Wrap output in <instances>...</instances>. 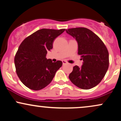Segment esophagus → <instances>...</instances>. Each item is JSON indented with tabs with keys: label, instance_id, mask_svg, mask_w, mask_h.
<instances>
[{
	"label": "esophagus",
	"instance_id": "34e87169",
	"mask_svg": "<svg viewBox=\"0 0 121 121\" xmlns=\"http://www.w3.org/2000/svg\"><path fill=\"white\" fill-rule=\"evenodd\" d=\"M62 64H63V65L66 64L67 63V61H65V60H62Z\"/></svg>",
	"mask_w": 121,
	"mask_h": 121
}]
</instances>
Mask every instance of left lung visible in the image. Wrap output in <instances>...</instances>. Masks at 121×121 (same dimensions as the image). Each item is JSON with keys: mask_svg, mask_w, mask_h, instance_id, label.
<instances>
[{"mask_svg": "<svg viewBox=\"0 0 121 121\" xmlns=\"http://www.w3.org/2000/svg\"><path fill=\"white\" fill-rule=\"evenodd\" d=\"M66 32L77 40L78 54L84 61L81 68L73 67L69 78L80 88H93L103 79L109 68L108 49L101 39L86 28H69Z\"/></svg>", "mask_w": 121, "mask_h": 121, "instance_id": "8db88e82", "label": "left lung"}]
</instances>
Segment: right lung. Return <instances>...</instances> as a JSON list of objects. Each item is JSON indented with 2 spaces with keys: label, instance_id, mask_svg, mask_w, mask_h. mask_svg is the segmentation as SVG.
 Returning <instances> with one entry per match:
<instances>
[{
  "label": "right lung",
  "instance_id": "add662e5",
  "mask_svg": "<svg viewBox=\"0 0 121 121\" xmlns=\"http://www.w3.org/2000/svg\"><path fill=\"white\" fill-rule=\"evenodd\" d=\"M65 30L41 29L21 43L14 62L17 76L26 86L39 91L52 81L62 62L59 60L53 62L47 59L46 55L47 51L52 49L54 40Z\"/></svg>",
  "mask_w": 121,
  "mask_h": 121
}]
</instances>
